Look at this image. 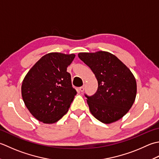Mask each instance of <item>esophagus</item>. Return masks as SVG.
<instances>
[{
  "instance_id": "esophagus-1",
  "label": "esophagus",
  "mask_w": 159,
  "mask_h": 159,
  "mask_svg": "<svg viewBox=\"0 0 159 159\" xmlns=\"http://www.w3.org/2000/svg\"><path fill=\"white\" fill-rule=\"evenodd\" d=\"M79 90H80L81 92H83L84 90V86H81V87H80V89H79Z\"/></svg>"
}]
</instances>
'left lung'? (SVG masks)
<instances>
[{"mask_svg": "<svg viewBox=\"0 0 159 159\" xmlns=\"http://www.w3.org/2000/svg\"><path fill=\"white\" fill-rule=\"evenodd\" d=\"M78 57L90 67L98 82L93 95L85 94L91 114L103 124L120 119L136 98L137 82L133 74L115 56L106 51L80 53Z\"/></svg>", "mask_w": 159, "mask_h": 159, "instance_id": "8db88e82", "label": "left lung"}]
</instances>
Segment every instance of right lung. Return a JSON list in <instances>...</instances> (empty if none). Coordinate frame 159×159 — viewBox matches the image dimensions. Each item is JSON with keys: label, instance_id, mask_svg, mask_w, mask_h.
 Returning a JSON list of instances; mask_svg holds the SVG:
<instances>
[{"label": "right lung", "instance_id": "obj_1", "mask_svg": "<svg viewBox=\"0 0 159 159\" xmlns=\"http://www.w3.org/2000/svg\"><path fill=\"white\" fill-rule=\"evenodd\" d=\"M75 54L50 53L42 57L25 77L22 97L35 119L53 124L67 112L76 95L67 67Z\"/></svg>", "mask_w": 159, "mask_h": 159}]
</instances>
